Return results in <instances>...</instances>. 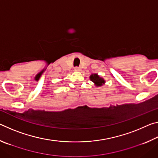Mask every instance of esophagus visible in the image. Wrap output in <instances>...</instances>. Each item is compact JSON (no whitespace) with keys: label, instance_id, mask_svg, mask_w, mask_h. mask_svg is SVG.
Segmentation results:
<instances>
[{"label":"esophagus","instance_id":"34e87169","mask_svg":"<svg viewBox=\"0 0 158 158\" xmlns=\"http://www.w3.org/2000/svg\"><path fill=\"white\" fill-rule=\"evenodd\" d=\"M74 71H76V72H80V71H81V69H80L79 68H77V67H76V68H74Z\"/></svg>","mask_w":158,"mask_h":158}]
</instances>
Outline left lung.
<instances>
[{
  "label": "left lung",
  "mask_w": 158,
  "mask_h": 158,
  "mask_svg": "<svg viewBox=\"0 0 158 158\" xmlns=\"http://www.w3.org/2000/svg\"><path fill=\"white\" fill-rule=\"evenodd\" d=\"M89 78L90 79V81L94 83L96 87H100L102 85L105 84V80L102 77L99 76L98 74H92L90 76Z\"/></svg>",
  "instance_id": "1"
}]
</instances>
